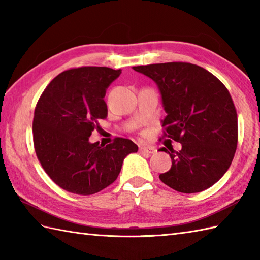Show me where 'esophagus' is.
Wrapping results in <instances>:
<instances>
[{
    "label": "esophagus",
    "mask_w": 260,
    "mask_h": 260,
    "mask_svg": "<svg viewBox=\"0 0 260 260\" xmlns=\"http://www.w3.org/2000/svg\"><path fill=\"white\" fill-rule=\"evenodd\" d=\"M140 151H141L142 153L155 154V153H156V148H154V147H141Z\"/></svg>",
    "instance_id": "obj_1"
}]
</instances>
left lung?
<instances>
[{
	"mask_svg": "<svg viewBox=\"0 0 260 260\" xmlns=\"http://www.w3.org/2000/svg\"><path fill=\"white\" fill-rule=\"evenodd\" d=\"M133 69L157 85L167 113L164 135L182 144L179 152L159 150L172 159V167L159 179L182 193L213 185L228 171L238 142V118L227 88L208 70L187 62Z\"/></svg>",
	"mask_w": 260,
	"mask_h": 260,
	"instance_id": "obj_1",
	"label": "left lung"
}]
</instances>
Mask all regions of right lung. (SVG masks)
Wrapping results in <instances>:
<instances>
[{"instance_id": "right-lung-1", "label": "right lung", "mask_w": 260, "mask_h": 260, "mask_svg": "<svg viewBox=\"0 0 260 260\" xmlns=\"http://www.w3.org/2000/svg\"><path fill=\"white\" fill-rule=\"evenodd\" d=\"M121 70L81 67L59 74L42 92L33 118L38 159L54 183L80 196L102 191L117 179L124 158L139 147L117 137L90 143L98 119L107 117L106 90Z\"/></svg>"}]
</instances>
